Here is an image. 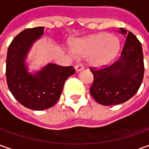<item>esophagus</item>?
<instances>
[{"instance_id": "esophagus-1", "label": "esophagus", "mask_w": 149, "mask_h": 149, "mask_svg": "<svg viewBox=\"0 0 149 149\" xmlns=\"http://www.w3.org/2000/svg\"><path fill=\"white\" fill-rule=\"evenodd\" d=\"M74 69H75V70H76L77 72H79V71H80V70H82L84 69V65L82 64H80V63H79V64L75 65Z\"/></svg>"}]
</instances>
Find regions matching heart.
I'll use <instances>...</instances> for the list:
<instances>
[{
    "instance_id": "1",
    "label": "heart",
    "mask_w": 149,
    "mask_h": 149,
    "mask_svg": "<svg viewBox=\"0 0 149 149\" xmlns=\"http://www.w3.org/2000/svg\"><path fill=\"white\" fill-rule=\"evenodd\" d=\"M72 52L87 57L88 64L100 67L110 61L119 49V42L113 36L99 33L73 42Z\"/></svg>"
}]
</instances>
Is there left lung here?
Returning <instances> with one entry per match:
<instances>
[{
  "instance_id": "left-lung-1",
  "label": "left lung",
  "mask_w": 149,
  "mask_h": 149,
  "mask_svg": "<svg viewBox=\"0 0 149 149\" xmlns=\"http://www.w3.org/2000/svg\"><path fill=\"white\" fill-rule=\"evenodd\" d=\"M126 42L118 60L103 68L91 67L93 83L90 93L103 105L122 104L131 99L139 90L144 73L142 46L131 31L120 28Z\"/></svg>"
}]
</instances>
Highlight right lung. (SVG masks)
I'll return each mask as SVG.
<instances>
[{"label": "right lung", "instance_id": "obj_1", "mask_svg": "<svg viewBox=\"0 0 149 149\" xmlns=\"http://www.w3.org/2000/svg\"><path fill=\"white\" fill-rule=\"evenodd\" d=\"M44 30L39 26L22 31L10 43L6 57V81L10 92L20 104L34 110L46 109L56 104L65 80L75 72L71 65L48 64L36 74L28 73L26 54Z\"/></svg>", "mask_w": 149, "mask_h": 149}]
</instances>
